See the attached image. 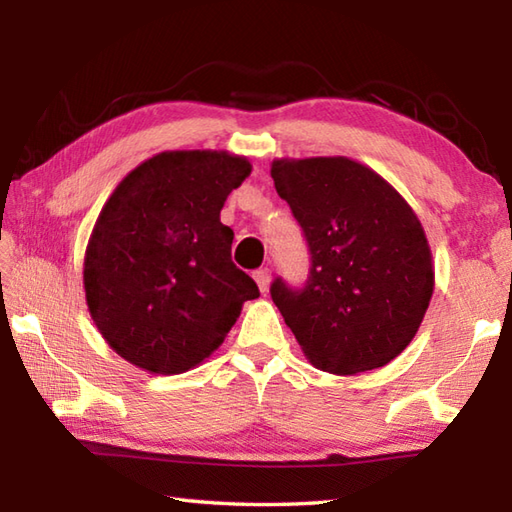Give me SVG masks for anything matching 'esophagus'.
Returning <instances> with one entry per match:
<instances>
[{"label": "esophagus", "mask_w": 512, "mask_h": 512, "mask_svg": "<svg viewBox=\"0 0 512 512\" xmlns=\"http://www.w3.org/2000/svg\"><path fill=\"white\" fill-rule=\"evenodd\" d=\"M253 277H255V281H257L259 290L266 292L268 286H270V270H268V268H259V270H255Z\"/></svg>", "instance_id": "34e87169"}]
</instances>
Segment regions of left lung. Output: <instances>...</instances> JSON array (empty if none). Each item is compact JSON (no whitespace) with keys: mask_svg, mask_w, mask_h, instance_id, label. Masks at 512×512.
I'll list each match as a JSON object with an SVG mask.
<instances>
[{"mask_svg":"<svg viewBox=\"0 0 512 512\" xmlns=\"http://www.w3.org/2000/svg\"><path fill=\"white\" fill-rule=\"evenodd\" d=\"M270 176L310 250L303 288L270 297L308 361L350 376L383 367L416 336L433 295L427 235L405 198L345 156L281 158Z\"/></svg>","mask_w":512,"mask_h":512,"instance_id":"8db88e82","label":"left lung"}]
</instances>
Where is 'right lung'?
I'll use <instances>...</instances> for the list:
<instances>
[{
    "label": "right lung",
    "mask_w": 512,
    "mask_h": 512,
    "mask_svg": "<svg viewBox=\"0 0 512 512\" xmlns=\"http://www.w3.org/2000/svg\"><path fill=\"white\" fill-rule=\"evenodd\" d=\"M250 162L226 151H162L129 171L85 250V299L112 350L154 374H182L222 345L259 288L231 259L220 222Z\"/></svg>",
    "instance_id": "1"
}]
</instances>
